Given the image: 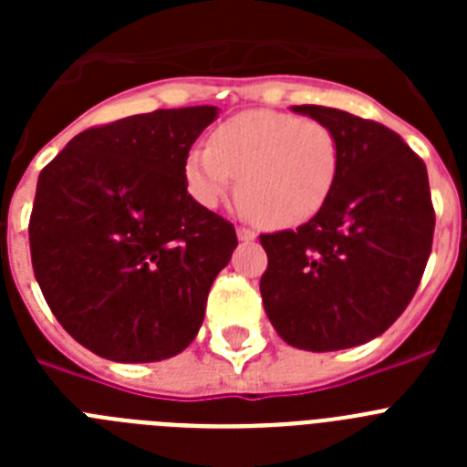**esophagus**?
<instances>
[{"mask_svg": "<svg viewBox=\"0 0 467 467\" xmlns=\"http://www.w3.org/2000/svg\"><path fill=\"white\" fill-rule=\"evenodd\" d=\"M236 234H238V241H254L257 234L253 229H247V226H236Z\"/></svg>", "mask_w": 467, "mask_h": 467, "instance_id": "34e87169", "label": "esophagus"}]
</instances>
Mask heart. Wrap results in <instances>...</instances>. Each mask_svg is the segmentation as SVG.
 Wrapping results in <instances>:
<instances>
[{"mask_svg": "<svg viewBox=\"0 0 467 467\" xmlns=\"http://www.w3.org/2000/svg\"><path fill=\"white\" fill-rule=\"evenodd\" d=\"M339 142L325 123L274 109L243 111L184 159L187 189L214 208L238 177V203L266 229H295L325 208L339 175Z\"/></svg>", "mask_w": 467, "mask_h": 467, "instance_id": "1", "label": "heart"}]
</instances>
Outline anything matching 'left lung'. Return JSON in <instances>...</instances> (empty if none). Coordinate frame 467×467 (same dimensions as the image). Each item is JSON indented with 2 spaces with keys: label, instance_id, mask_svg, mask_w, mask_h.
<instances>
[{
  "label": "left lung",
  "instance_id": "obj_1",
  "mask_svg": "<svg viewBox=\"0 0 467 467\" xmlns=\"http://www.w3.org/2000/svg\"><path fill=\"white\" fill-rule=\"evenodd\" d=\"M337 135L332 196L296 231L259 236L264 311L295 348L372 341L402 316L426 271L435 210L426 163L390 128L320 105L292 107Z\"/></svg>",
  "mask_w": 467,
  "mask_h": 467
}]
</instances>
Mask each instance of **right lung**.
Wrapping results in <instances>:
<instances>
[{
    "instance_id": "1",
    "label": "right lung",
    "mask_w": 467,
    "mask_h": 467,
    "mask_svg": "<svg viewBox=\"0 0 467 467\" xmlns=\"http://www.w3.org/2000/svg\"><path fill=\"white\" fill-rule=\"evenodd\" d=\"M217 107L156 109L93 126L36 182L35 278L57 323L95 356L182 353L236 250L231 222L187 192L184 159Z\"/></svg>"
}]
</instances>
